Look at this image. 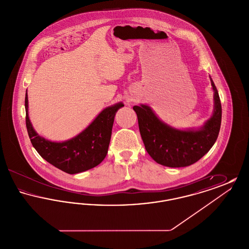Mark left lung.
<instances>
[{"label":"left lung","instance_id":"left-lung-1","mask_svg":"<svg viewBox=\"0 0 249 249\" xmlns=\"http://www.w3.org/2000/svg\"><path fill=\"white\" fill-rule=\"evenodd\" d=\"M211 79V78H210ZM213 87V116L198 130H178L159 119L147 106L133 107L147 153L161 165L178 168L190 166L206 154L216 141L222 117L217 89Z\"/></svg>","mask_w":249,"mask_h":249}]
</instances>
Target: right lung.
Instances as JSON below:
<instances>
[{
  "label": "right lung",
  "mask_w": 249,
  "mask_h": 249,
  "mask_svg": "<svg viewBox=\"0 0 249 249\" xmlns=\"http://www.w3.org/2000/svg\"><path fill=\"white\" fill-rule=\"evenodd\" d=\"M122 103L107 107L75 137L64 142H51L36 132L28 114V94L25 96L26 127L39 155L59 170L73 175L99 165L106 158L111 139L114 119Z\"/></svg>",
  "instance_id": "add662e5"
}]
</instances>
